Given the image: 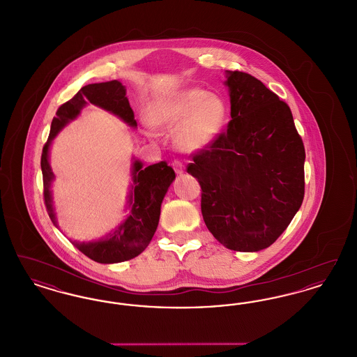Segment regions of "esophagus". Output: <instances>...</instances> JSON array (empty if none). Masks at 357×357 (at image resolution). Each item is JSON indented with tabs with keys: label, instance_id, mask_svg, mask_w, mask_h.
I'll list each match as a JSON object with an SVG mask.
<instances>
[{
	"label": "esophagus",
	"instance_id": "1",
	"mask_svg": "<svg viewBox=\"0 0 357 357\" xmlns=\"http://www.w3.org/2000/svg\"><path fill=\"white\" fill-rule=\"evenodd\" d=\"M172 167H174V170H175V172L178 174V175H182L183 172H185V166H183V163H181L179 160H174L172 162Z\"/></svg>",
	"mask_w": 357,
	"mask_h": 357
}]
</instances>
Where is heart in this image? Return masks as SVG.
Returning a JSON list of instances; mask_svg holds the SVG:
<instances>
[{"label": "heart", "instance_id": "b5f03b06", "mask_svg": "<svg viewBox=\"0 0 357 357\" xmlns=\"http://www.w3.org/2000/svg\"><path fill=\"white\" fill-rule=\"evenodd\" d=\"M149 118L153 127L174 132V144L182 153H194L210 147L221 135L226 105L217 95L201 88H185L153 102ZM149 136L153 126L143 121Z\"/></svg>", "mask_w": 357, "mask_h": 357}]
</instances>
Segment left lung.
<instances>
[{"instance_id": "1", "label": "left lung", "mask_w": 357, "mask_h": 357, "mask_svg": "<svg viewBox=\"0 0 357 357\" xmlns=\"http://www.w3.org/2000/svg\"><path fill=\"white\" fill-rule=\"evenodd\" d=\"M231 120L187 172L202 188L204 221L236 252L275 242L304 199L305 149L287 102L249 73L226 70Z\"/></svg>"}]
</instances>
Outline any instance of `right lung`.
Listing matches in <instances>:
<instances>
[{
	"instance_id": "right-lung-1",
	"label": "right lung",
	"mask_w": 357,
	"mask_h": 357,
	"mask_svg": "<svg viewBox=\"0 0 357 357\" xmlns=\"http://www.w3.org/2000/svg\"><path fill=\"white\" fill-rule=\"evenodd\" d=\"M126 92V86L118 80L85 85L69 102H64L57 109L56 118L52 120L51 134L41 155V171L47 211L57 229L60 227L52 197V185L56 176L50 163L53 139L72 120L77 119L82 109L88 104H93L118 116L128 127L135 130L137 124ZM131 176L132 182L130 185L124 208L127 214L115 229L104 237L88 242L69 238L75 248L99 264H119L132 259L144 252L156 231L165 195L167 194L171 183L175 181V172L166 162L143 167V163L135 156H132Z\"/></svg>"
}]
</instances>
